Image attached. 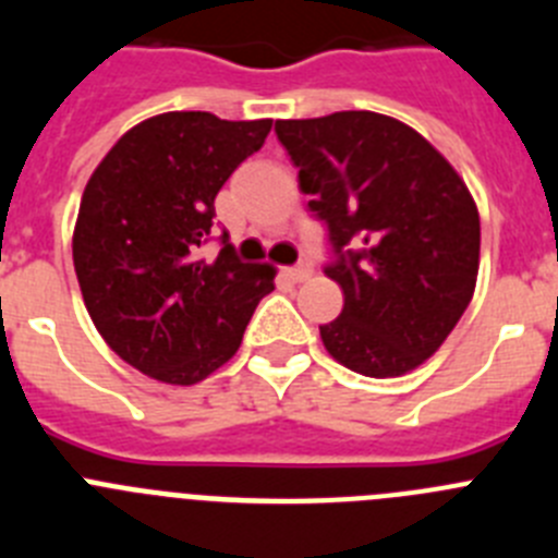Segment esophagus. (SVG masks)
<instances>
[{"label":"esophagus","mask_w":558,"mask_h":558,"mask_svg":"<svg viewBox=\"0 0 558 558\" xmlns=\"http://www.w3.org/2000/svg\"><path fill=\"white\" fill-rule=\"evenodd\" d=\"M288 276L293 282H307L310 276H313V268L310 265H295V268H288Z\"/></svg>","instance_id":"34e87169"}]
</instances>
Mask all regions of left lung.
<instances>
[{"label": "left lung", "mask_w": 558, "mask_h": 558, "mask_svg": "<svg viewBox=\"0 0 558 558\" xmlns=\"http://www.w3.org/2000/svg\"><path fill=\"white\" fill-rule=\"evenodd\" d=\"M310 209L327 223V276L343 310L322 340L363 377H402L438 352L470 307L481 218L456 167L405 122L374 111L279 120Z\"/></svg>", "instance_id": "1"}]
</instances>
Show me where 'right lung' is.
I'll return each mask as SVG.
<instances>
[{"label":"right lung","mask_w":558,"mask_h":558,"mask_svg":"<svg viewBox=\"0 0 558 558\" xmlns=\"http://www.w3.org/2000/svg\"><path fill=\"white\" fill-rule=\"evenodd\" d=\"M270 125L159 113L122 133L83 190L72 234L83 304L128 366L167 386L229 363L274 290L276 270L240 263L226 240L211 263L198 256L220 186Z\"/></svg>","instance_id":"right-lung-1"}]
</instances>
